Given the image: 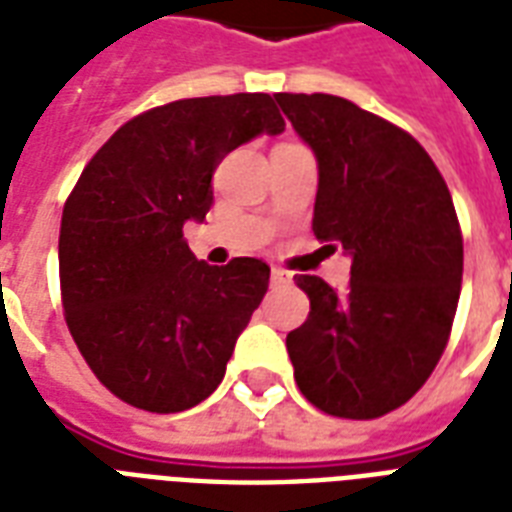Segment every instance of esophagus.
<instances>
[{
    "mask_svg": "<svg viewBox=\"0 0 512 512\" xmlns=\"http://www.w3.org/2000/svg\"><path fill=\"white\" fill-rule=\"evenodd\" d=\"M271 284L273 287H287V284H292V276H289L284 268H273L271 271Z\"/></svg>",
    "mask_w": 512,
    "mask_h": 512,
    "instance_id": "obj_1",
    "label": "esophagus"
}]
</instances>
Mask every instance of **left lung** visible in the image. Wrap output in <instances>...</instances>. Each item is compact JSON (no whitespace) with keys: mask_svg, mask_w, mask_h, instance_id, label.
I'll return each mask as SVG.
<instances>
[{"mask_svg":"<svg viewBox=\"0 0 512 512\" xmlns=\"http://www.w3.org/2000/svg\"><path fill=\"white\" fill-rule=\"evenodd\" d=\"M319 164L313 233L350 257V284L295 276L311 300L287 335L297 388L321 412L374 420L425 385L452 332L462 233L425 148L337 95H273Z\"/></svg>","mask_w":512,"mask_h":512,"instance_id":"1","label":"left lung"}]
</instances>
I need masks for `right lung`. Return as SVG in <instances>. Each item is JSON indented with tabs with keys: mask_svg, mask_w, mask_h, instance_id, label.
<instances>
[{
	"mask_svg": "<svg viewBox=\"0 0 512 512\" xmlns=\"http://www.w3.org/2000/svg\"><path fill=\"white\" fill-rule=\"evenodd\" d=\"M265 92L175 100L135 116L84 167L60 220V292L76 348L103 385L156 414L212 396L271 268L196 260L212 172L257 135H281Z\"/></svg>",
	"mask_w": 512,
	"mask_h": 512,
	"instance_id": "add662e5",
	"label": "right lung"
}]
</instances>
